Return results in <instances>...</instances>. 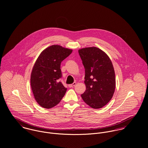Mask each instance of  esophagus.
<instances>
[{
  "label": "esophagus",
  "mask_w": 148,
  "mask_h": 148,
  "mask_svg": "<svg viewBox=\"0 0 148 148\" xmlns=\"http://www.w3.org/2000/svg\"><path fill=\"white\" fill-rule=\"evenodd\" d=\"M76 84V83H73V84H69L68 85V86L69 87H70V88H71V87H73Z\"/></svg>",
  "instance_id": "34e87169"
}]
</instances>
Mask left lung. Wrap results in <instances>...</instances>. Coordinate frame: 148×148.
<instances>
[{
    "instance_id": "8db88e82",
    "label": "left lung",
    "mask_w": 148,
    "mask_h": 148,
    "mask_svg": "<svg viewBox=\"0 0 148 148\" xmlns=\"http://www.w3.org/2000/svg\"><path fill=\"white\" fill-rule=\"evenodd\" d=\"M85 68L86 90L81 95L85 103L94 109L103 108L112 98L116 78L112 63L106 52L99 48L79 50Z\"/></svg>"
}]
</instances>
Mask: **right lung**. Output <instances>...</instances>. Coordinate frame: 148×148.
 Masks as SVG:
<instances>
[{"mask_svg": "<svg viewBox=\"0 0 148 148\" xmlns=\"http://www.w3.org/2000/svg\"><path fill=\"white\" fill-rule=\"evenodd\" d=\"M72 49L52 45L43 50L34 64L31 75V89L36 102L44 108L58 105L66 88L59 81L62 77L60 64Z\"/></svg>", "mask_w": 148, "mask_h": 148, "instance_id": "add662e5", "label": "right lung"}]
</instances>
